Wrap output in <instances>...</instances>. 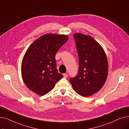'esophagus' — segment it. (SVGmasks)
Returning a JSON list of instances; mask_svg holds the SVG:
<instances>
[{"instance_id":"1","label":"esophagus","mask_w":129,"mask_h":129,"mask_svg":"<svg viewBox=\"0 0 129 129\" xmlns=\"http://www.w3.org/2000/svg\"><path fill=\"white\" fill-rule=\"evenodd\" d=\"M68 76V75L67 74H63V77H64V78H67Z\"/></svg>"}]
</instances>
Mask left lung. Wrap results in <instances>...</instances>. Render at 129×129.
<instances>
[{
	"label": "left lung",
	"mask_w": 129,
	"mask_h": 129,
	"mask_svg": "<svg viewBox=\"0 0 129 129\" xmlns=\"http://www.w3.org/2000/svg\"><path fill=\"white\" fill-rule=\"evenodd\" d=\"M79 58V71L70 81L77 94L87 97L103 86L108 75V62L103 49L90 35H74Z\"/></svg>",
	"instance_id": "left-lung-1"
}]
</instances>
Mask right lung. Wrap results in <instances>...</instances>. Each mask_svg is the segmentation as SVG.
<instances>
[{"mask_svg": "<svg viewBox=\"0 0 129 129\" xmlns=\"http://www.w3.org/2000/svg\"><path fill=\"white\" fill-rule=\"evenodd\" d=\"M68 40L65 35L47 34L30 45L22 63V76L25 84L40 96L48 93L63 75L56 69L55 54Z\"/></svg>", "mask_w": 129, "mask_h": 129, "instance_id": "add662e5", "label": "right lung"}]
</instances>
